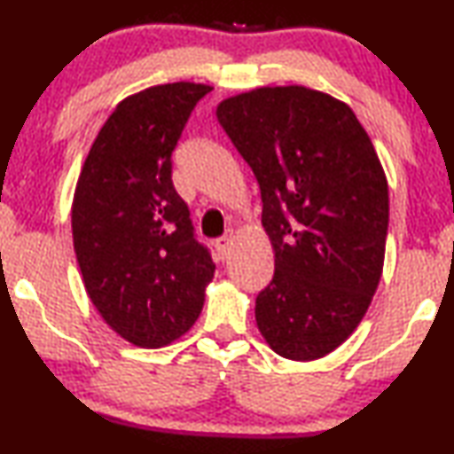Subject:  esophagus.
Returning <instances> with one entry per match:
<instances>
[{"label":"esophagus","instance_id":"esophagus-1","mask_svg":"<svg viewBox=\"0 0 454 454\" xmlns=\"http://www.w3.org/2000/svg\"><path fill=\"white\" fill-rule=\"evenodd\" d=\"M231 241H233V231H231V229H229V231H225V235H221L219 239H215L216 254H219L221 260H225L229 256V247H231Z\"/></svg>","mask_w":454,"mask_h":454}]
</instances>
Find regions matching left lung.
Here are the masks:
<instances>
[{"label":"left lung","instance_id":"8db88e82","mask_svg":"<svg viewBox=\"0 0 454 454\" xmlns=\"http://www.w3.org/2000/svg\"><path fill=\"white\" fill-rule=\"evenodd\" d=\"M216 120L250 165L275 275L256 325L281 357H325L362 322L382 275L388 185L345 103L306 86L225 98Z\"/></svg>","mask_w":454,"mask_h":454}]
</instances>
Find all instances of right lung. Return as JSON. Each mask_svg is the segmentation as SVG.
<instances>
[{
    "label": "right lung",
    "mask_w": 454,
    "mask_h": 454,
    "mask_svg": "<svg viewBox=\"0 0 454 454\" xmlns=\"http://www.w3.org/2000/svg\"><path fill=\"white\" fill-rule=\"evenodd\" d=\"M210 90L173 82L123 98L92 142L74 194L86 294L120 337L146 349L190 331L215 275L171 179L177 140Z\"/></svg>",
    "instance_id": "1"
}]
</instances>
